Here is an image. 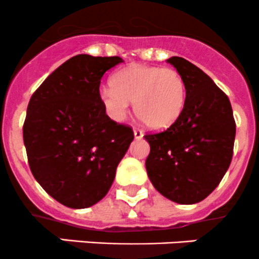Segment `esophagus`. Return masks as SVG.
<instances>
[{
	"label": "esophagus",
	"instance_id": "34e87169",
	"mask_svg": "<svg viewBox=\"0 0 259 259\" xmlns=\"http://www.w3.org/2000/svg\"><path fill=\"white\" fill-rule=\"evenodd\" d=\"M133 133H135V138H136V140H140V138L143 137V132L141 130L135 128V130H133Z\"/></svg>",
	"mask_w": 259,
	"mask_h": 259
}]
</instances>
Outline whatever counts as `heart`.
<instances>
[{
	"label": "heart",
	"instance_id": "heart-1",
	"mask_svg": "<svg viewBox=\"0 0 259 259\" xmlns=\"http://www.w3.org/2000/svg\"><path fill=\"white\" fill-rule=\"evenodd\" d=\"M101 101L114 121H123L133 103L146 126L163 130L183 113L186 85L175 69L131 64L112 76L111 87L101 91Z\"/></svg>",
	"mask_w": 259,
	"mask_h": 259
}]
</instances>
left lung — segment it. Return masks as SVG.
<instances>
[{"label":"left lung","mask_w":259,"mask_h":259,"mask_svg":"<svg viewBox=\"0 0 259 259\" xmlns=\"http://www.w3.org/2000/svg\"><path fill=\"white\" fill-rule=\"evenodd\" d=\"M167 61L185 81V107L167 130L145 136L151 148L146 170L161 195L189 205L213 193L227 172L235 121L229 98L210 76L184 58Z\"/></svg>","instance_id":"left-lung-1"}]
</instances>
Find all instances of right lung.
<instances>
[{"label": "right lung", "mask_w": 259, "mask_h": 259, "mask_svg": "<svg viewBox=\"0 0 259 259\" xmlns=\"http://www.w3.org/2000/svg\"><path fill=\"white\" fill-rule=\"evenodd\" d=\"M119 56L75 55L32 94L24 143L37 183L63 205L84 209L104 198L133 131L106 114L99 85Z\"/></svg>", "instance_id": "1"}]
</instances>
